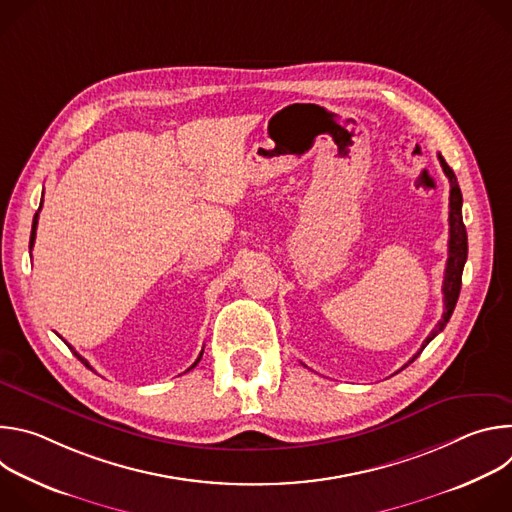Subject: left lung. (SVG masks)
Segmentation results:
<instances>
[{"label":"left lung","mask_w":512,"mask_h":512,"mask_svg":"<svg viewBox=\"0 0 512 512\" xmlns=\"http://www.w3.org/2000/svg\"><path fill=\"white\" fill-rule=\"evenodd\" d=\"M437 160H440V164L444 168V174L450 180V243H448L450 251H448V263H446V275H444V287H442L444 289V316H442L440 322L435 324L431 334L425 338V342L421 344V350L437 334H440L446 328V324L450 322V318L454 314V308H456V302H458V296H460L464 263L468 259V235H466V227H464V221H462V192H460V186H458V178H456L454 170L446 164L442 154H437ZM421 350L409 362H413L421 354ZM407 364H405V367H407Z\"/></svg>","instance_id":"left-lung-1"}]
</instances>
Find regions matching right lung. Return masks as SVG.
I'll list each match as a JSON object with an SVG mask.
<instances>
[{"label":"right lung","instance_id":"add662e5","mask_svg":"<svg viewBox=\"0 0 512 512\" xmlns=\"http://www.w3.org/2000/svg\"><path fill=\"white\" fill-rule=\"evenodd\" d=\"M40 208H42V204H40ZM40 208H38V210H40ZM36 227H38V212H36V214H34V221H32V235H30V249H32V247H34V241H36ZM66 344H68V342H66ZM68 348H70V350H72V352H75V356H77V358H79V360H81V362H83V364H85V367H87V369H91V364H89V362H87V360H85V358H83V356H81V354H79V352H77V350H75V348H72V346H70V344H68ZM200 358H202V352H200V356H198V358H196V362H194V364H192V367H190V369H194V367H196V364H198V362H200ZM190 369H188V371H190Z\"/></svg>","mask_w":512,"mask_h":512}]
</instances>
